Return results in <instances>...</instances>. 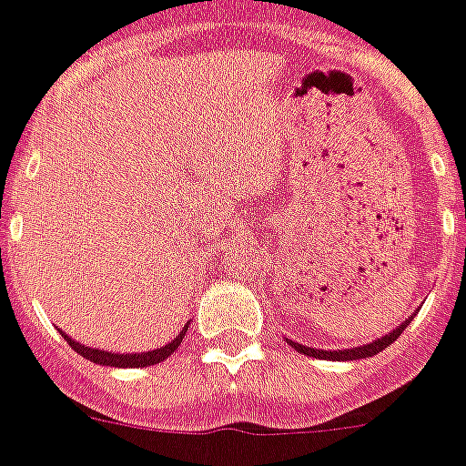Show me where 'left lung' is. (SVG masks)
Instances as JSON below:
<instances>
[{
    "mask_svg": "<svg viewBox=\"0 0 466 466\" xmlns=\"http://www.w3.org/2000/svg\"><path fill=\"white\" fill-rule=\"evenodd\" d=\"M411 319H407L404 324H400L398 329H393V331L389 333V336L384 338H377L375 342H370V345H360V347H351V350H338V351H326V350H312V347H306V345H299V342H292L289 340V345L294 347V350L299 351V354H306V356H312V359H321V360H359V359H368V356H375L380 354L381 350H386L389 345H393L395 340L400 338V333L410 326Z\"/></svg>",
    "mask_w": 466,
    "mask_h": 466,
    "instance_id": "8db88e82",
    "label": "left lung"
}]
</instances>
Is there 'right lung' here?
I'll return each mask as SVG.
<instances>
[{"mask_svg": "<svg viewBox=\"0 0 466 466\" xmlns=\"http://www.w3.org/2000/svg\"><path fill=\"white\" fill-rule=\"evenodd\" d=\"M186 331H188V324L184 326V331L174 338L169 345L160 347V350H154V351H142V354H112V351L91 350V347L80 345V342H76L73 338H68L66 333H62V338L71 345V350H76L77 354L85 356V359L91 360V363L112 365V368H147V365H156L160 363V360L167 359V356H172L174 350H177V347L181 345V340H184Z\"/></svg>", "mask_w": 466, "mask_h": 466, "instance_id": "add662e5", "label": "right lung"}]
</instances>
